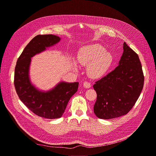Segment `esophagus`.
<instances>
[{
  "label": "esophagus",
  "mask_w": 156,
  "mask_h": 156,
  "mask_svg": "<svg viewBox=\"0 0 156 156\" xmlns=\"http://www.w3.org/2000/svg\"><path fill=\"white\" fill-rule=\"evenodd\" d=\"M83 86L86 88H89L91 87V83L88 81H85L83 83Z\"/></svg>",
  "instance_id": "obj_1"
}]
</instances>
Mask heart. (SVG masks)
Returning <instances> with one entry per match:
<instances>
[{
	"instance_id": "heart-1",
	"label": "heart",
	"mask_w": 156,
	"mask_h": 156,
	"mask_svg": "<svg viewBox=\"0 0 156 156\" xmlns=\"http://www.w3.org/2000/svg\"><path fill=\"white\" fill-rule=\"evenodd\" d=\"M77 61L83 66H88L87 72L92 78L105 75L110 68L113 58L105 48L98 44L83 47L78 51Z\"/></svg>"
}]
</instances>
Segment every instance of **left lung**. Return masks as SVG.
Masks as SVG:
<instances>
[{"label": "left lung", "mask_w": 156, "mask_h": 156, "mask_svg": "<svg viewBox=\"0 0 156 156\" xmlns=\"http://www.w3.org/2000/svg\"><path fill=\"white\" fill-rule=\"evenodd\" d=\"M123 48L118 66L93 85L97 94L93 110L99 119L126 115L142 90L144 76L139 56L126 42Z\"/></svg>", "instance_id": "8db88e82"}]
</instances>
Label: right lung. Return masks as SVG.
I'll list each match as a JSON object with an SVG mask.
<instances>
[{
  "label": "right lung",
  "instance_id": "add662e5",
  "mask_svg": "<svg viewBox=\"0 0 156 156\" xmlns=\"http://www.w3.org/2000/svg\"><path fill=\"white\" fill-rule=\"evenodd\" d=\"M60 39L53 34L35 36L24 49L15 68L14 86L19 99L36 115L49 119L63 115L69 99L78 90L79 83L62 81L49 91H41L31 84L29 69L31 58Z\"/></svg>",
  "mask_w": 156,
  "mask_h": 156
}]
</instances>
